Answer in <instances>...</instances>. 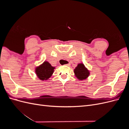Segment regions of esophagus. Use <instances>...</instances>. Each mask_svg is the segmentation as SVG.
Returning <instances> with one entry per match:
<instances>
[{
  "instance_id": "esophagus-1",
  "label": "esophagus",
  "mask_w": 129,
  "mask_h": 129,
  "mask_svg": "<svg viewBox=\"0 0 129 129\" xmlns=\"http://www.w3.org/2000/svg\"><path fill=\"white\" fill-rule=\"evenodd\" d=\"M70 65H71V64H70V63H68V64H65V66H70Z\"/></svg>"
}]
</instances>
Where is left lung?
Segmentation results:
<instances>
[{"label": "left lung", "instance_id": "8db88e82", "mask_svg": "<svg viewBox=\"0 0 129 129\" xmlns=\"http://www.w3.org/2000/svg\"><path fill=\"white\" fill-rule=\"evenodd\" d=\"M74 73L77 79L81 81L87 79L90 75V71L82 63L77 65L74 69Z\"/></svg>", "mask_w": 129, "mask_h": 129}]
</instances>
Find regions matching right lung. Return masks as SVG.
I'll return each mask as SVG.
<instances>
[{
    "label": "right lung",
    "mask_w": 129,
    "mask_h": 129,
    "mask_svg": "<svg viewBox=\"0 0 129 129\" xmlns=\"http://www.w3.org/2000/svg\"><path fill=\"white\" fill-rule=\"evenodd\" d=\"M55 68L48 61H45L35 68V73L39 79L42 81L47 80L52 76Z\"/></svg>",
    "instance_id": "obj_1"
}]
</instances>
